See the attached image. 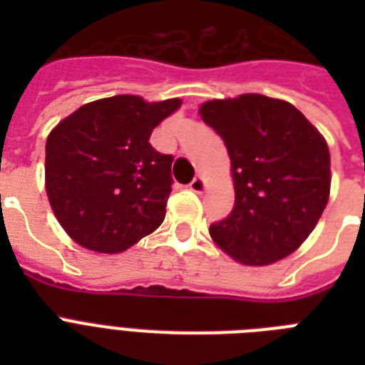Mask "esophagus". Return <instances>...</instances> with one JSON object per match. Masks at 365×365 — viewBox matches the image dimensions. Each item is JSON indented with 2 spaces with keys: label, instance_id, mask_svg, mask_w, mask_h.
Returning <instances> with one entry per match:
<instances>
[{
  "label": "esophagus",
  "instance_id": "esophagus-1",
  "mask_svg": "<svg viewBox=\"0 0 365 365\" xmlns=\"http://www.w3.org/2000/svg\"><path fill=\"white\" fill-rule=\"evenodd\" d=\"M189 189H191L193 193H202V191H205V180H202V178H195L193 182L189 183Z\"/></svg>",
  "mask_w": 365,
  "mask_h": 365
}]
</instances>
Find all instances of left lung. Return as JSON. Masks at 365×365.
Masks as SVG:
<instances>
[{"mask_svg":"<svg viewBox=\"0 0 365 365\" xmlns=\"http://www.w3.org/2000/svg\"><path fill=\"white\" fill-rule=\"evenodd\" d=\"M200 117L231 157L235 206L210 225L220 248L244 265H269L299 248L329 197V149L297 108L263 94L212 100Z\"/></svg>","mask_w":365,"mask_h":365,"instance_id":"left-lung-1","label":"left lung"}]
</instances>
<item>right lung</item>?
<instances>
[{"label": "right lung", "instance_id": "right-lung-1", "mask_svg": "<svg viewBox=\"0 0 365 365\" xmlns=\"http://www.w3.org/2000/svg\"><path fill=\"white\" fill-rule=\"evenodd\" d=\"M182 100L119 94L81 106L45 145V187L64 231L93 252L119 254L153 233L172 191V155L149 136Z\"/></svg>", "mask_w": 365, "mask_h": 365}]
</instances>
